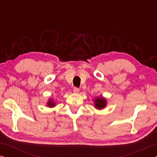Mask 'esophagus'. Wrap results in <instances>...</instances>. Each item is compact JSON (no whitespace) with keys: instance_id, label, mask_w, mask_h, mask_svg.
I'll return each instance as SVG.
<instances>
[{"instance_id":"1","label":"esophagus","mask_w":157,"mask_h":157,"mask_svg":"<svg viewBox=\"0 0 157 157\" xmlns=\"http://www.w3.org/2000/svg\"><path fill=\"white\" fill-rule=\"evenodd\" d=\"M79 91H80V89H79L78 88L75 87L74 89V92L75 94H78V93H79Z\"/></svg>"}]
</instances>
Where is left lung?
Returning a JSON list of instances; mask_svg holds the SVG:
<instances>
[{"instance_id": "1", "label": "left lung", "mask_w": 157, "mask_h": 157, "mask_svg": "<svg viewBox=\"0 0 157 157\" xmlns=\"http://www.w3.org/2000/svg\"><path fill=\"white\" fill-rule=\"evenodd\" d=\"M94 106L98 110H101V109H104L107 105V101L104 97L102 96H97L94 99Z\"/></svg>"}]
</instances>
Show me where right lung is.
I'll list each match as a JSON object with an SVG mask.
<instances>
[{
  "instance_id": "right-lung-1",
  "label": "right lung",
  "mask_w": 157,
  "mask_h": 157,
  "mask_svg": "<svg viewBox=\"0 0 157 157\" xmlns=\"http://www.w3.org/2000/svg\"><path fill=\"white\" fill-rule=\"evenodd\" d=\"M46 106L48 107H50V108H52V107H54L56 106V103L52 98H49L48 101L46 103Z\"/></svg>"
}]
</instances>
